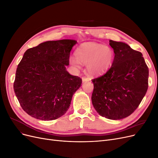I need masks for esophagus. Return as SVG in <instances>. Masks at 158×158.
<instances>
[{
    "label": "esophagus",
    "mask_w": 158,
    "mask_h": 158,
    "mask_svg": "<svg viewBox=\"0 0 158 158\" xmlns=\"http://www.w3.org/2000/svg\"><path fill=\"white\" fill-rule=\"evenodd\" d=\"M82 82H87V81H88V80H89V78H87V77H85V76H84V77H82Z\"/></svg>",
    "instance_id": "esophagus-1"
}]
</instances>
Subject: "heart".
<instances>
[{"instance_id": "1", "label": "heart", "mask_w": 158, "mask_h": 158, "mask_svg": "<svg viewBox=\"0 0 158 158\" xmlns=\"http://www.w3.org/2000/svg\"><path fill=\"white\" fill-rule=\"evenodd\" d=\"M76 56L70 59V64L79 67L80 63L86 64L88 73L94 76L102 75L111 67L114 51L108 46L88 42L81 45L76 51Z\"/></svg>"}]
</instances>
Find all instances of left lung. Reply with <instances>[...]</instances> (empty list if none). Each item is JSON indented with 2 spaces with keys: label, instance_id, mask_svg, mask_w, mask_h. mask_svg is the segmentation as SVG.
Masks as SVG:
<instances>
[{
  "label": "left lung",
  "instance_id": "1",
  "mask_svg": "<svg viewBox=\"0 0 158 158\" xmlns=\"http://www.w3.org/2000/svg\"><path fill=\"white\" fill-rule=\"evenodd\" d=\"M114 57L106 74L92 80V104L100 115L113 120L135 111L148 88L149 70L140 52L123 42L109 41Z\"/></svg>",
  "mask_w": 158,
  "mask_h": 158
}]
</instances>
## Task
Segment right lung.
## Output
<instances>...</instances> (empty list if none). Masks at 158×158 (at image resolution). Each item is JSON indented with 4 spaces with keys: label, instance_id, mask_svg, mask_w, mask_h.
<instances>
[{
    "label": "right lung",
    "instance_id": "obj_1",
    "mask_svg": "<svg viewBox=\"0 0 158 158\" xmlns=\"http://www.w3.org/2000/svg\"><path fill=\"white\" fill-rule=\"evenodd\" d=\"M76 41H48L28 49L16 69L14 90L22 108L42 121L63 116L82 84L66 70Z\"/></svg>",
    "mask_w": 158,
    "mask_h": 158
}]
</instances>
